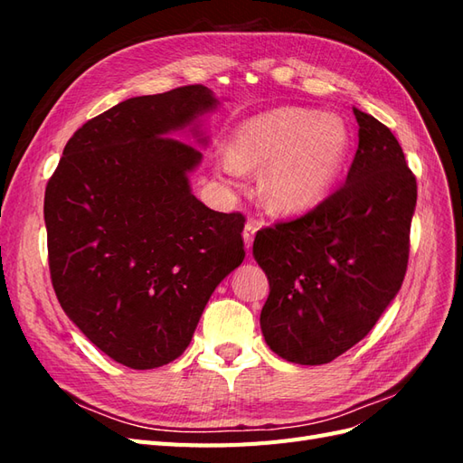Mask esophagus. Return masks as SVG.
<instances>
[{
    "label": "esophagus",
    "mask_w": 463,
    "mask_h": 463,
    "mask_svg": "<svg viewBox=\"0 0 463 463\" xmlns=\"http://www.w3.org/2000/svg\"><path fill=\"white\" fill-rule=\"evenodd\" d=\"M259 228V222L257 220H249L245 223V230H243V240H245V247L250 249V245H253V240H255V232Z\"/></svg>",
    "instance_id": "esophagus-1"
}]
</instances>
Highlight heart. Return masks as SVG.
Instances as JSON below:
<instances>
[{"label":"heart","mask_w":463,"mask_h":463,"mask_svg":"<svg viewBox=\"0 0 463 463\" xmlns=\"http://www.w3.org/2000/svg\"><path fill=\"white\" fill-rule=\"evenodd\" d=\"M349 150L345 123L309 108H276L249 118L232 137V154L216 160L218 172L237 177L262 167V199L274 213H303L326 197Z\"/></svg>","instance_id":"heart-1"}]
</instances>
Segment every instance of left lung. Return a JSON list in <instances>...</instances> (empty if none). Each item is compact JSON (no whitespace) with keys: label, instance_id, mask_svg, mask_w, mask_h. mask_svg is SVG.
<instances>
[{"label":"left lung","instance_id":"left-lung-1","mask_svg":"<svg viewBox=\"0 0 463 463\" xmlns=\"http://www.w3.org/2000/svg\"><path fill=\"white\" fill-rule=\"evenodd\" d=\"M354 114L359 146L345 184L307 214L262 228L253 243L270 284L262 335L299 365H325L365 338L408 270L415 175L386 125Z\"/></svg>","mask_w":463,"mask_h":463}]
</instances>
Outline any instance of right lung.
<instances>
[{
  "label": "right lung",
  "mask_w": 463,
  "mask_h": 463,
  "mask_svg": "<svg viewBox=\"0 0 463 463\" xmlns=\"http://www.w3.org/2000/svg\"><path fill=\"white\" fill-rule=\"evenodd\" d=\"M213 108L203 85L129 98L75 131L46 185L55 296L125 367L184 354L213 291L245 259L243 214L194 197L187 174L203 154L175 138Z\"/></svg>",
  "instance_id": "add662e5"
}]
</instances>
